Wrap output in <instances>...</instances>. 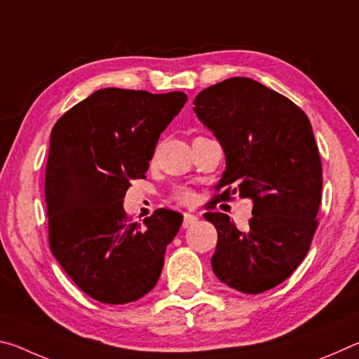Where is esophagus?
I'll return each instance as SVG.
<instances>
[{
	"label": "esophagus",
	"mask_w": 359,
	"mask_h": 359,
	"mask_svg": "<svg viewBox=\"0 0 359 359\" xmlns=\"http://www.w3.org/2000/svg\"><path fill=\"white\" fill-rule=\"evenodd\" d=\"M198 223V217H194L191 214H184V223H182V226L184 228H190L193 224Z\"/></svg>",
	"instance_id": "1"
}]
</instances>
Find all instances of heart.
<instances>
[{
    "label": "heart",
    "instance_id": "1",
    "mask_svg": "<svg viewBox=\"0 0 359 359\" xmlns=\"http://www.w3.org/2000/svg\"><path fill=\"white\" fill-rule=\"evenodd\" d=\"M193 191L188 190V188H179V190L174 193V199L180 204H190L193 203Z\"/></svg>",
    "mask_w": 359,
    "mask_h": 359
}]
</instances>
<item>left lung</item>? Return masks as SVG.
<instances>
[{"label":"left lung","instance_id":"left-lung-1","mask_svg":"<svg viewBox=\"0 0 359 359\" xmlns=\"http://www.w3.org/2000/svg\"><path fill=\"white\" fill-rule=\"evenodd\" d=\"M193 104L226 158L218 198L253 203L245 231L222 212L204 214L218 233L212 269L231 288L263 293L293 274L317 229L323 174L312 125L294 102L248 77L212 85Z\"/></svg>","mask_w":359,"mask_h":359}]
</instances>
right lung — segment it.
Masks as SVG:
<instances>
[{"label":"right lung","instance_id":"add662e5","mask_svg":"<svg viewBox=\"0 0 359 359\" xmlns=\"http://www.w3.org/2000/svg\"><path fill=\"white\" fill-rule=\"evenodd\" d=\"M187 95L102 88L62 115L46 168L48 242L83 293L104 304L137 301L160 278L179 212L126 218L130 182L145 177L160 135Z\"/></svg>","mask_w":359,"mask_h":359}]
</instances>
